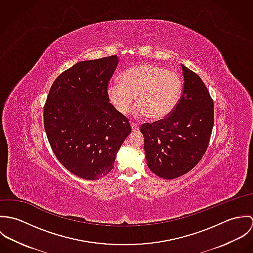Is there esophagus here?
<instances>
[{
  "mask_svg": "<svg viewBox=\"0 0 253 253\" xmlns=\"http://www.w3.org/2000/svg\"><path fill=\"white\" fill-rule=\"evenodd\" d=\"M130 126H131V128H132V130H134V131H136V130H139V125L138 124H136V123H131L130 124Z\"/></svg>",
  "mask_w": 253,
  "mask_h": 253,
  "instance_id": "esophagus-1",
  "label": "esophagus"
}]
</instances>
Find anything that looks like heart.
<instances>
[{"label":"heart","mask_w":253,"mask_h":253,"mask_svg":"<svg viewBox=\"0 0 253 253\" xmlns=\"http://www.w3.org/2000/svg\"><path fill=\"white\" fill-rule=\"evenodd\" d=\"M183 83L178 73L154 64H137L123 73L120 82L109 84V99L122 114H126L134 102L137 116L153 120L167 118L178 104Z\"/></svg>","instance_id":"obj_1"}]
</instances>
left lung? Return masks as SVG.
<instances>
[{
  "instance_id": "1",
  "label": "left lung",
  "mask_w": 253,
  "mask_h": 253,
  "mask_svg": "<svg viewBox=\"0 0 253 253\" xmlns=\"http://www.w3.org/2000/svg\"><path fill=\"white\" fill-rule=\"evenodd\" d=\"M184 84L178 104L165 119L141 125L148 168L174 179L194 169L208 150L213 128V100L200 76L181 64Z\"/></svg>"
}]
</instances>
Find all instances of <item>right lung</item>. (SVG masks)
<instances>
[{
	"instance_id": "right-lung-1",
	"label": "right lung",
	"mask_w": 253,
	"mask_h": 253,
	"mask_svg": "<svg viewBox=\"0 0 253 253\" xmlns=\"http://www.w3.org/2000/svg\"><path fill=\"white\" fill-rule=\"evenodd\" d=\"M117 55L81 61L53 82L43 107L44 130L56 159L76 176L96 180L114 168L131 132L129 120L109 103Z\"/></svg>"
}]
</instances>
